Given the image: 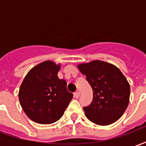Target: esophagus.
Here are the masks:
<instances>
[{"instance_id":"esophagus-1","label":"esophagus","mask_w":146,"mask_h":146,"mask_svg":"<svg viewBox=\"0 0 146 146\" xmlns=\"http://www.w3.org/2000/svg\"><path fill=\"white\" fill-rule=\"evenodd\" d=\"M74 97L76 98H78L80 97V92H78V91L74 93Z\"/></svg>"}]
</instances>
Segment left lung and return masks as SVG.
Masks as SVG:
<instances>
[{"label":"left lung","mask_w":146,"mask_h":146,"mask_svg":"<svg viewBox=\"0 0 146 146\" xmlns=\"http://www.w3.org/2000/svg\"><path fill=\"white\" fill-rule=\"evenodd\" d=\"M93 90V101L84 108L87 118L95 124L110 125L122 116L130 99V84L113 64L95 60L77 65Z\"/></svg>","instance_id":"left-lung-1"}]
</instances>
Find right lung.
Here are the masks:
<instances>
[{"label":"right lung","instance_id":"obj_1","mask_svg":"<svg viewBox=\"0 0 146 146\" xmlns=\"http://www.w3.org/2000/svg\"><path fill=\"white\" fill-rule=\"evenodd\" d=\"M61 64L47 60L28 72L19 92L23 110L33 122L50 124L64 114L73 98L66 81L58 77Z\"/></svg>","mask_w":146,"mask_h":146}]
</instances>
